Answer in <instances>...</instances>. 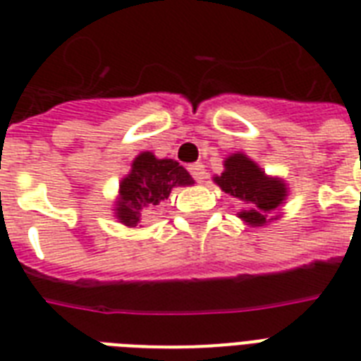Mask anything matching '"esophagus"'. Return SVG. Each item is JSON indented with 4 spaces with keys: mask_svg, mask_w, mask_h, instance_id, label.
<instances>
[{
    "mask_svg": "<svg viewBox=\"0 0 361 361\" xmlns=\"http://www.w3.org/2000/svg\"><path fill=\"white\" fill-rule=\"evenodd\" d=\"M189 172L197 181H204L206 180V166L202 163H195L189 164Z\"/></svg>",
    "mask_w": 361,
    "mask_h": 361,
    "instance_id": "1",
    "label": "esophagus"
}]
</instances>
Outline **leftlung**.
I'll return each mask as SVG.
<instances>
[{
	"instance_id": "1",
	"label": "left lung",
	"mask_w": 361,
	"mask_h": 361,
	"mask_svg": "<svg viewBox=\"0 0 361 361\" xmlns=\"http://www.w3.org/2000/svg\"><path fill=\"white\" fill-rule=\"evenodd\" d=\"M223 166L225 170L221 176H215L214 181L221 191L241 200L243 208L238 212V217L245 225L255 228L279 219L281 206L288 197V187L283 178L268 176L243 152L228 155ZM271 213L278 215L271 216Z\"/></svg>"
}]
</instances>
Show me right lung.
I'll list each match as a JSON object with an SVG mask.
<instances>
[{
    "label": "right lung",
    "instance_id": "right-lung-1",
    "mask_svg": "<svg viewBox=\"0 0 361 361\" xmlns=\"http://www.w3.org/2000/svg\"><path fill=\"white\" fill-rule=\"evenodd\" d=\"M192 183L191 174L174 159H159L152 152L138 153L130 163L129 174L120 181L112 209L114 217L129 228L142 226V221L170 197L174 187Z\"/></svg>",
    "mask_w": 361,
    "mask_h": 361
}]
</instances>
